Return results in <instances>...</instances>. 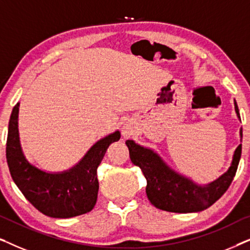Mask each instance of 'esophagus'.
I'll return each mask as SVG.
<instances>
[{
    "mask_svg": "<svg viewBox=\"0 0 250 250\" xmlns=\"http://www.w3.org/2000/svg\"><path fill=\"white\" fill-rule=\"evenodd\" d=\"M134 133V129H133L132 126L129 125H124L122 128V134L124 135V138H129V136L133 135Z\"/></svg>",
    "mask_w": 250,
    "mask_h": 250,
    "instance_id": "1",
    "label": "esophagus"
}]
</instances>
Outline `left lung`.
Returning <instances> with one entry per match:
<instances>
[{"mask_svg":"<svg viewBox=\"0 0 250 250\" xmlns=\"http://www.w3.org/2000/svg\"><path fill=\"white\" fill-rule=\"evenodd\" d=\"M234 110L239 121L240 114L234 100ZM242 141V128L239 131ZM129 158L141 168L146 180V192L153 206L172 213H196L210 207L223 196L233 180L241 157V143L234 150L231 165L213 182L198 184L190 177L173 169L158 152L127 140Z\"/></svg>","mask_w":250,"mask_h":250,"instance_id":"8db88e82","label":"left lung"}]
</instances>
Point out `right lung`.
I'll list each match as a JSON object with an SVG mask.
<instances>
[{
  "label": "right lung",
  "instance_id": "right-lung-1",
  "mask_svg": "<svg viewBox=\"0 0 250 250\" xmlns=\"http://www.w3.org/2000/svg\"><path fill=\"white\" fill-rule=\"evenodd\" d=\"M18 102L10 116L6 162L16 186L37 210L50 217L69 218L88 213L97 203V169L108 146L121 139L115 131L94 143L80 162L62 172H46L26 158L19 138Z\"/></svg>",
  "mask_w": 250,
  "mask_h": 250
}]
</instances>
